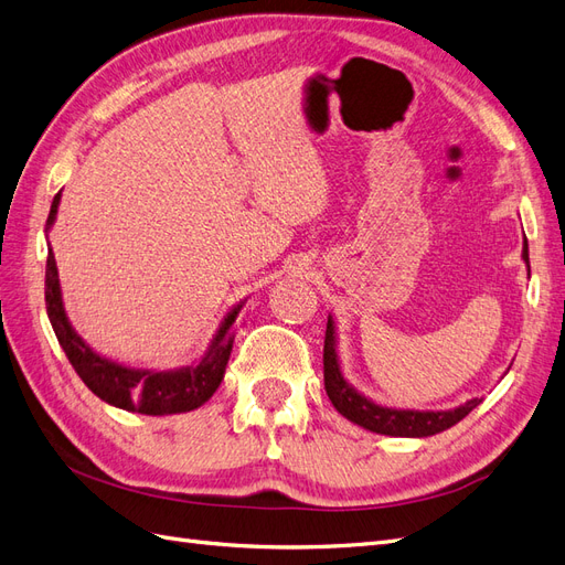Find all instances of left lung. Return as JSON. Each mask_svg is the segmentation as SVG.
<instances>
[{
  "mask_svg": "<svg viewBox=\"0 0 565 565\" xmlns=\"http://www.w3.org/2000/svg\"><path fill=\"white\" fill-rule=\"evenodd\" d=\"M523 262L530 273L527 259V243L523 245ZM322 367H324V391L337 407L339 415H344L349 422L363 426L367 431L384 434V436H401V438H426L450 429L459 419H465L471 409L481 403V398H471L465 405L452 409H405V407H388L374 403L365 393L358 391L347 382L344 372L339 365L337 351V328L334 318L328 316V332H324V349H322Z\"/></svg>",
  "mask_w": 565,
  "mask_h": 565,
  "instance_id": "8db88e82",
  "label": "left lung"
}]
</instances>
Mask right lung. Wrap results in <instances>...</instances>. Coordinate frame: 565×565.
Here are the masks:
<instances>
[{"label": "right lung", "instance_id": "1", "mask_svg": "<svg viewBox=\"0 0 565 565\" xmlns=\"http://www.w3.org/2000/svg\"><path fill=\"white\" fill-rule=\"evenodd\" d=\"M61 193H56L51 202V212L46 218V233L51 231L58 214ZM44 299H46V316L51 328L56 332L61 349L65 351L67 361L79 374V380L92 388V393L108 405H115L127 413L141 415H179L191 413V409L207 403L221 380L226 374V365L233 349V324L237 313L247 299L235 303L233 309L221 320L216 334L212 337L207 351L202 353L198 363L174 367V370H146V367H129L110 358L94 351L84 341L67 320L63 292L56 268V256L51 252L46 256V280H44Z\"/></svg>", "mask_w": 565, "mask_h": 565}]
</instances>
